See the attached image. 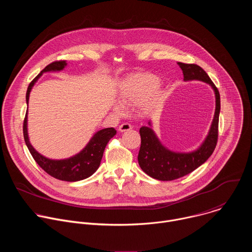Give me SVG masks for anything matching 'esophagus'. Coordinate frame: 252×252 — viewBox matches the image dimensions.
Segmentation results:
<instances>
[{"label":"esophagus","mask_w":252,"mask_h":252,"mask_svg":"<svg viewBox=\"0 0 252 252\" xmlns=\"http://www.w3.org/2000/svg\"><path fill=\"white\" fill-rule=\"evenodd\" d=\"M131 129V126L127 123H124L122 124L120 126H119V130L121 132H124V131H127V130H130Z\"/></svg>","instance_id":"obj_1"}]
</instances>
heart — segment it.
Instances as JSON below:
<instances>
[{"mask_svg":"<svg viewBox=\"0 0 252 252\" xmlns=\"http://www.w3.org/2000/svg\"><path fill=\"white\" fill-rule=\"evenodd\" d=\"M158 76L150 73H135L124 78L118 89V96L126 105H137L141 113H149L158 103ZM118 114L123 113V107L115 105Z\"/></svg>","mask_w":252,"mask_h":252,"instance_id":"heart-1","label":"heart"}]
</instances>
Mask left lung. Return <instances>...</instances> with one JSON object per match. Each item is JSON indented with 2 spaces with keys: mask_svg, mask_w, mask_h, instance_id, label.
Masks as SVG:
<instances>
[{
  "mask_svg": "<svg viewBox=\"0 0 252 252\" xmlns=\"http://www.w3.org/2000/svg\"><path fill=\"white\" fill-rule=\"evenodd\" d=\"M177 64L183 70L185 81L198 80L211 86L215 93V113L205 140L199 149L192 153L171 152L161 145L151 126L139 128L141 141L137 157L138 164L151 177L163 182L183 177L204 163L212 155L219 138L220 95L218 88L199 65L185 63H177ZM149 125L151 126V123Z\"/></svg>",
  "mask_w": 252,
  "mask_h": 252,
  "instance_id": "8db88e82",
  "label": "left lung"
}]
</instances>
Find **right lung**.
<instances>
[{
	"label": "right lung",
	"mask_w": 252,
	"mask_h": 252,
	"mask_svg": "<svg viewBox=\"0 0 252 252\" xmlns=\"http://www.w3.org/2000/svg\"><path fill=\"white\" fill-rule=\"evenodd\" d=\"M65 65H66L65 61H56L48 64L41 71V73L30 83L27 90V94H26L27 103L29 102L30 92L32 86L43 75V73H46V71L62 70ZM27 114L28 112L26 113L24 126H23V132H24V138L26 141V145L32 157L35 160V162H37L48 174H50L51 176L57 179H60V181L79 182V181H82V179H85L91 176L98 168L100 164L103 151L107 145V142H109L110 139L114 137L117 133V130L114 127H107V128L100 129L94 134V136L91 138L87 147L75 157H71L66 159H61V160L50 159L40 155L30 143L29 136H28V129H27Z\"/></svg>",
	"instance_id": "obj_1"
}]
</instances>
